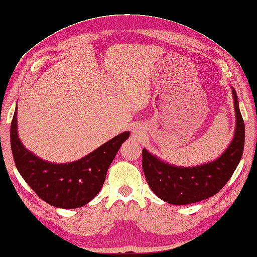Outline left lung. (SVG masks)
<instances>
[{"mask_svg": "<svg viewBox=\"0 0 257 257\" xmlns=\"http://www.w3.org/2000/svg\"><path fill=\"white\" fill-rule=\"evenodd\" d=\"M232 89L235 129L231 143L217 159L206 164L181 167L170 165L143 149V172L148 184L170 205H189L213 197L230 180L239 165L245 145V123L238 96Z\"/></svg>", "mask_w": 257, "mask_h": 257, "instance_id": "8db88e82", "label": "left lung"}]
</instances>
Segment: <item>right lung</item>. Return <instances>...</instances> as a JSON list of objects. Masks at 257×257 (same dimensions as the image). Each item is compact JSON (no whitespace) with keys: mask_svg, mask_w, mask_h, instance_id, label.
<instances>
[{"mask_svg":"<svg viewBox=\"0 0 257 257\" xmlns=\"http://www.w3.org/2000/svg\"><path fill=\"white\" fill-rule=\"evenodd\" d=\"M129 135V132L121 133L76 161L55 164L23 145L18 136L17 106L10 128L11 150L19 174L42 200L64 209L87 205L99 193L108 167Z\"/></svg>","mask_w":257,"mask_h":257,"instance_id":"1","label":"right lung"}]
</instances>
